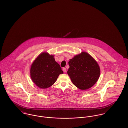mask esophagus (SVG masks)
<instances>
[{
    "mask_svg": "<svg viewBox=\"0 0 128 128\" xmlns=\"http://www.w3.org/2000/svg\"><path fill=\"white\" fill-rule=\"evenodd\" d=\"M62 70H63V72H66V68H62Z\"/></svg>",
    "mask_w": 128,
    "mask_h": 128,
    "instance_id": "34e87169",
    "label": "esophagus"
}]
</instances>
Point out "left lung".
Wrapping results in <instances>:
<instances>
[{"mask_svg":"<svg viewBox=\"0 0 128 128\" xmlns=\"http://www.w3.org/2000/svg\"><path fill=\"white\" fill-rule=\"evenodd\" d=\"M68 74L73 84L82 90H87L97 82L100 75V68L91 55L82 52L68 62Z\"/></svg>","mask_w":128,"mask_h":128,"instance_id":"left-lung-1","label":"left lung"}]
</instances>
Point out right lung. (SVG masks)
Wrapping results in <instances>:
<instances>
[{"instance_id":"right-lung-1","label":"right lung","mask_w":128,"mask_h":128,"mask_svg":"<svg viewBox=\"0 0 128 128\" xmlns=\"http://www.w3.org/2000/svg\"><path fill=\"white\" fill-rule=\"evenodd\" d=\"M30 73L32 81L37 86L46 89L53 85L63 72L55 61L54 56L44 52L39 55L32 64Z\"/></svg>"}]
</instances>
